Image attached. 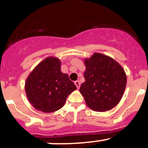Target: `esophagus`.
Instances as JSON below:
<instances>
[{
    "label": "esophagus",
    "instance_id": "34e87169",
    "mask_svg": "<svg viewBox=\"0 0 148 148\" xmlns=\"http://www.w3.org/2000/svg\"><path fill=\"white\" fill-rule=\"evenodd\" d=\"M75 86H76V87L78 88V89H79L80 85H81V83H80V81H75Z\"/></svg>",
    "mask_w": 148,
    "mask_h": 148
}]
</instances>
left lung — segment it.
I'll return each instance as SVG.
<instances>
[{
    "mask_svg": "<svg viewBox=\"0 0 148 148\" xmlns=\"http://www.w3.org/2000/svg\"><path fill=\"white\" fill-rule=\"evenodd\" d=\"M86 66L80 92L86 105L95 112H106L121 100L126 86L127 77L121 65L112 58L95 53L84 59Z\"/></svg>",
    "mask_w": 148,
    "mask_h": 148,
    "instance_id": "left-lung-1",
    "label": "left lung"
}]
</instances>
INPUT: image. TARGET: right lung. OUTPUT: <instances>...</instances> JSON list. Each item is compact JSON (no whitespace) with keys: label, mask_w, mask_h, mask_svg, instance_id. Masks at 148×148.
I'll return each instance as SVG.
<instances>
[{"label":"right lung","mask_w":148,"mask_h":148,"mask_svg":"<svg viewBox=\"0 0 148 148\" xmlns=\"http://www.w3.org/2000/svg\"><path fill=\"white\" fill-rule=\"evenodd\" d=\"M77 88L66 73L61 71V62L47 57L33 70L27 78L25 93L30 103L45 113L59 110L69 95Z\"/></svg>","instance_id":"add662e5"}]
</instances>
